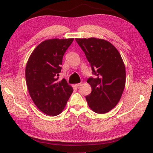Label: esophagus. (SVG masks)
Returning <instances> with one entry per match:
<instances>
[{
	"instance_id": "34e87169",
	"label": "esophagus",
	"mask_w": 153,
	"mask_h": 153,
	"mask_svg": "<svg viewBox=\"0 0 153 153\" xmlns=\"http://www.w3.org/2000/svg\"><path fill=\"white\" fill-rule=\"evenodd\" d=\"M82 83H77V84H76V85H75V86H76V87H77V88H79V87L82 85Z\"/></svg>"
}]
</instances>
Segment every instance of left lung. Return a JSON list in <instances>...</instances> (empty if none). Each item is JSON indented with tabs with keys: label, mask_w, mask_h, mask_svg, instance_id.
Instances as JSON below:
<instances>
[{
	"label": "left lung",
	"mask_w": 153,
	"mask_h": 153,
	"mask_svg": "<svg viewBox=\"0 0 153 153\" xmlns=\"http://www.w3.org/2000/svg\"><path fill=\"white\" fill-rule=\"evenodd\" d=\"M90 63L93 74L87 82L92 91L85 97L90 108L99 114L109 112L121 98L126 84V68L121 55L110 42L101 39H76Z\"/></svg>",
	"instance_id": "left-lung-1"
}]
</instances>
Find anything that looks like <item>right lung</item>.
I'll return each instance as SVG.
<instances>
[{
  "instance_id": "add662e5",
  "label": "right lung",
  "mask_w": 153,
  "mask_h": 153,
  "mask_svg": "<svg viewBox=\"0 0 153 153\" xmlns=\"http://www.w3.org/2000/svg\"><path fill=\"white\" fill-rule=\"evenodd\" d=\"M73 41V38L44 41L28 59L25 79L29 93L37 108L47 115L59 114L73 92L66 79L58 81L63 56Z\"/></svg>"
}]
</instances>
